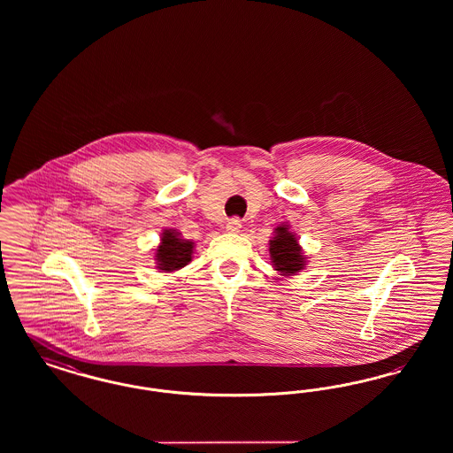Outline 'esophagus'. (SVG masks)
<instances>
[{
	"label": "esophagus",
	"mask_w": 453,
	"mask_h": 453,
	"mask_svg": "<svg viewBox=\"0 0 453 453\" xmlns=\"http://www.w3.org/2000/svg\"><path fill=\"white\" fill-rule=\"evenodd\" d=\"M241 226H242V224H241V219H239V217H233V219L227 220L226 231H227V233H239Z\"/></svg>",
	"instance_id": "esophagus-1"
}]
</instances>
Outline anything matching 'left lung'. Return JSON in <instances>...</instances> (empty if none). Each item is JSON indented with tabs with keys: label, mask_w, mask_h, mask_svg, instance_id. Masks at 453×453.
<instances>
[{
	"label": "left lung",
	"mask_w": 453,
	"mask_h": 453,
	"mask_svg": "<svg viewBox=\"0 0 453 453\" xmlns=\"http://www.w3.org/2000/svg\"><path fill=\"white\" fill-rule=\"evenodd\" d=\"M270 258L280 275H296L305 265L297 237L288 231V226H279L270 241Z\"/></svg>",
	"instance_id": "left-lung-1"
}]
</instances>
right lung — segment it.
I'll return each instance as SVG.
<instances>
[{
	"label": "right lung",
	"mask_w": 453,
	"mask_h": 453,
	"mask_svg": "<svg viewBox=\"0 0 453 453\" xmlns=\"http://www.w3.org/2000/svg\"><path fill=\"white\" fill-rule=\"evenodd\" d=\"M194 253V242L181 239L180 233L174 229H165L161 236V244L156 250V261L157 268L163 272H174L188 265L192 261Z\"/></svg>",
	"instance_id": "add662e5"
}]
</instances>
